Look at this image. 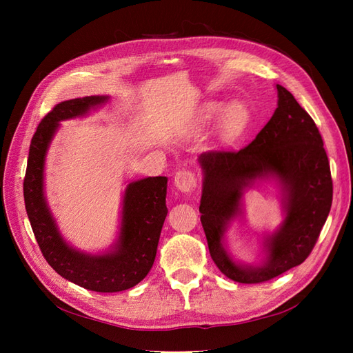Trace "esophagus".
I'll use <instances>...</instances> for the list:
<instances>
[{
	"mask_svg": "<svg viewBox=\"0 0 353 353\" xmlns=\"http://www.w3.org/2000/svg\"><path fill=\"white\" fill-rule=\"evenodd\" d=\"M175 187L183 191V193H191V191H194L196 187H197V178H196V174L193 172V170L190 169H179L178 172L175 174Z\"/></svg>",
	"mask_w": 353,
	"mask_h": 353,
	"instance_id": "34e87169",
	"label": "esophagus"
}]
</instances>
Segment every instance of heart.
Listing matches in <instances>:
<instances>
[{"instance_id":"b5f03b06","label":"heart","mask_w":353,"mask_h":353,"mask_svg":"<svg viewBox=\"0 0 353 353\" xmlns=\"http://www.w3.org/2000/svg\"><path fill=\"white\" fill-rule=\"evenodd\" d=\"M213 110H216V105H213ZM245 119V109L244 105L240 103H234L231 108L227 112V117H225V123L228 128H237L240 126Z\"/></svg>"}]
</instances>
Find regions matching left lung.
Wrapping results in <instances>:
<instances>
[{"label":"left lung","mask_w":353,"mask_h":353,"mask_svg":"<svg viewBox=\"0 0 353 353\" xmlns=\"http://www.w3.org/2000/svg\"><path fill=\"white\" fill-rule=\"evenodd\" d=\"M275 109L254 140L241 150L200 154L205 170L200 221L209 252L230 280L259 284L301 265L318 241L333 201V179L323 137L311 116L281 85ZM272 173L288 191L283 227L270 240V258L261 269L234 264L221 248L228 221L239 210L241 191L259 176Z\"/></svg>","instance_id":"left-lung-1"}]
</instances>
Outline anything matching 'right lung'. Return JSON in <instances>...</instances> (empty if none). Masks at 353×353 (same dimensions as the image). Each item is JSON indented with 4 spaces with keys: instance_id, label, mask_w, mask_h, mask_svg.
Wrapping results in <instances>:
<instances>
[{
    "instance_id": "obj_1",
    "label": "right lung",
    "mask_w": 353,
    "mask_h": 353,
    "mask_svg": "<svg viewBox=\"0 0 353 353\" xmlns=\"http://www.w3.org/2000/svg\"><path fill=\"white\" fill-rule=\"evenodd\" d=\"M105 97L61 101L42 119L32 137L23 181V197L32 231L48 265L63 279L87 290L114 293L137 285L152 270L157 243L168 213L166 176L144 178L126 188L121 240L116 252L87 256L70 249L61 240L42 193L44 157L52 134L63 119L83 114Z\"/></svg>"
}]
</instances>
